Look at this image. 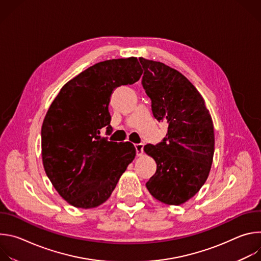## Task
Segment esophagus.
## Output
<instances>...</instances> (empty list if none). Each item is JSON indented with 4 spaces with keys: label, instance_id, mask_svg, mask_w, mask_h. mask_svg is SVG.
<instances>
[{
    "label": "esophagus",
    "instance_id": "esophagus-1",
    "mask_svg": "<svg viewBox=\"0 0 261 261\" xmlns=\"http://www.w3.org/2000/svg\"><path fill=\"white\" fill-rule=\"evenodd\" d=\"M135 150H136V155L141 156L143 153V143H136L135 144Z\"/></svg>",
    "mask_w": 261,
    "mask_h": 261
}]
</instances>
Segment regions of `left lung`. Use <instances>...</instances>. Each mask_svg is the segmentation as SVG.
<instances>
[{"label":"left lung","instance_id":"left-lung-1","mask_svg":"<svg viewBox=\"0 0 261 261\" xmlns=\"http://www.w3.org/2000/svg\"><path fill=\"white\" fill-rule=\"evenodd\" d=\"M139 62L154 118L168 125L163 141L143 147L157 164L145 186L157 200L179 205L192 198L208 176L215 151L212 117L200 93L181 73L160 62L143 58Z\"/></svg>","mask_w":261,"mask_h":261}]
</instances>
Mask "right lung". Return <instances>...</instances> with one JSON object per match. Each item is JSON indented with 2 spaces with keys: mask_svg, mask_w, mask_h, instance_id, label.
<instances>
[{
  "mask_svg": "<svg viewBox=\"0 0 261 261\" xmlns=\"http://www.w3.org/2000/svg\"><path fill=\"white\" fill-rule=\"evenodd\" d=\"M142 74L137 58L95 64L69 81L50 104L41 128L42 162L58 193L71 205L93 208L115 190L136 150L129 142L108 141V105L114 90L133 85Z\"/></svg>",
  "mask_w": 261,
  "mask_h": 261,
  "instance_id": "1",
  "label": "right lung"
}]
</instances>
